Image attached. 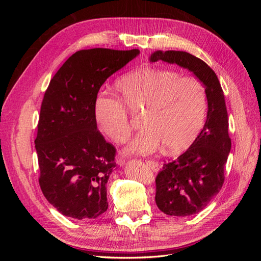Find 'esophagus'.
Masks as SVG:
<instances>
[{"mask_svg": "<svg viewBox=\"0 0 261 261\" xmlns=\"http://www.w3.org/2000/svg\"><path fill=\"white\" fill-rule=\"evenodd\" d=\"M146 163L149 165L150 168H151L154 172L159 171L160 167H159V163H158L156 161H153V160H146Z\"/></svg>", "mask_w": 261, "mask_h": 261, "instance_id": "obj_1", "label": "esophagus"}]
</instances>
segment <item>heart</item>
Segmentation results:
<instances>
[{"mask_svg":"<svg viewBox=\"0 0 261 261\" xmlns=\"http://www.w3.org/2000/svg\"><path fill=\"white\" fill-rule=\"evenodd\" d=\"M114 90L133 114L144 111V129L126 148V153L148 155L161 144L167 151H181L202 128L207 94L195 77H180L179 73L168 68L144 67L121 77ZM94 120L100 132L115 144L128 140L130 122L127 110L120 101L98 102Z\"/></svg>","mask_w":261,"mask_h":261,"instance_id":"heart-1","label":"heart"}]
</instances>
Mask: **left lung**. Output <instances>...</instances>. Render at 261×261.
I'll return each instance as SVG.
<instances>
[{"label": "left lung", "instance_id": "obj_1", "mask_svg": "<svg viewBox=\"0 0 261 261\" xmlns=\"http://www.w3.org/2000/svg\"><path fill=\"white\" fill-rule=\"evenodd\" d=\"M150 62L163 61L188 69L203 85L207 120L186 151L163 164L155 178V203L168 216L187 217L207 207L224 181V167L231 151L223 90L216 73L202 60L184 51L151 53Z\"/></svg>", "mask_w": 261, "mask_h": 261}]
</instances>
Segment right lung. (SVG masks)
Segmentation results:
<instances>
[{
	"label": "right lung",
	"mask_w": 261,
	"mask_h": 261,
	"mask_svg": "<svg viewBox=\"0 0 261 261\" xmlns=\"http://www.w3.org/2000/svg\"><path fill=\"white\" fill-rule=\"evenodd\" d=\"M139 50L96 48L74 53L53 76L40 110L35 140L41 191L63 216L96 219L108 210L107 184L115 148L98 130L100 87Z\"/></svg>",
	"instance_id": "obj_1"
}]
</instances>
